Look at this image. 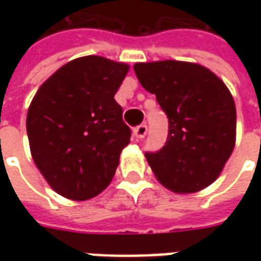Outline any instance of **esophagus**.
Returning a JSON list of instances; mask_svg holds the SVG:
<instances>
[{
    "label": "esophagus",
    "instance_id": "esophagus-1",
    "mask_svg": "<svg viewBox=\"0 0 261 261\" xmlns=\"http://www.w3.org/2000/svg\"><path fill=\"white\" fill-rule=\"evenodd\" d=\"M147 131H148L147 124L138 125V127L134 128V136H136L137 138H144V137L147 136Z\"/></svg>",
    "mask_w": 261,
    "mask_h": 261
}]
</instances>
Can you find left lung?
I'll use <instances>...</instances> for the list:
<instances>
[{
  "instance_id": "obj_1",
  "label": "left lung",
  "mask_w": 261,
  "mask_h": 261,
  "mask_svg": "<svg viewBox=\"0 0 261 261\" xmlns=\"http://www.w3.org/2000/svg\"><path fill=\"white\" fill-rule=\"evenodd\" d=\"M140 84L169 120L165 147L147 152L156 180L177 194L197 193L218 179L236 142V108L224 81L197 63H137Z\"/></svg>"
}]
</instances>
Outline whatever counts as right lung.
Returning a JSON list of instances; mask_svg holds the SVG:
<instances>
[{
  "label": "right lung",
  "mask_w": 261,
  "mask_h": 261,
  "mask_svg": "<svg viewBox=\"0 0 261 261\" xmlns=\"http://www.w3.org/2000/svg\"><path fill=\"white\" fill-rule=\"evenodd\" d=\"M128 69L100 56L71 60L32 99L26 117L32 158L60 196L85 201L113 179L131 136L114 100Z\"/></svg>",
  "instance_id": "1"
}]
</instances>
